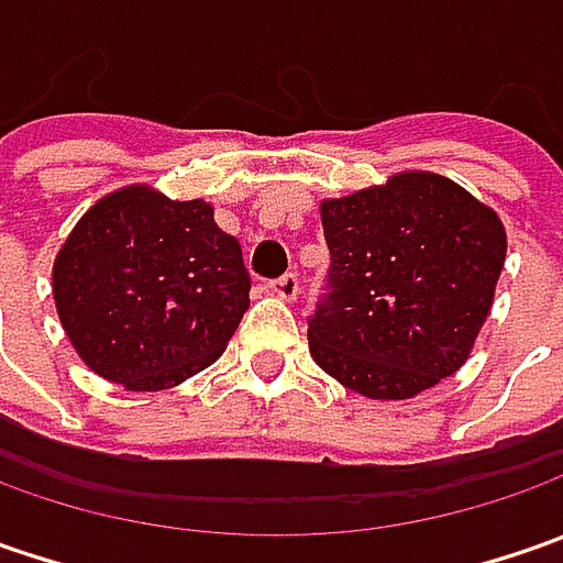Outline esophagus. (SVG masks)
Listing matches in <instances>:
<instances>
[{"instance_id":"34e87169","label":"esophagus","mask_w":563,"mask_h":563,"mask_svg":"<svg viewBox=\"0 0 563 563\" xmlns=\"http://www.w3.org/2000/svg\"><path fill=\"white\" fill-rule=\"evenodd\" d=\"M269 288L272 294H278L282 300H297V294H300V282H297V275H294V272H285L278 282H272Z\"/></svg>"}]
</instances>
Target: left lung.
<instances>
[{"label": "left lung", "instance_id": "1", "mask_svg": "<svg viewBox=\"0 0 563 563\" xmlns=\"http://www.w3.org/2000/svg\"><path fill=\"white\" fill-rule=\"evenodd\" d=\"M332 253L310 354L344 388L404 400L454 376L486 322L508 238L495 209L432 172L319 206Z\"/></svg>", "mask_w": 563, "mask_h": 563}]
</instances>
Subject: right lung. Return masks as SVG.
Wrapping results in <instances>:
<instances>
[{"label":"right lung","instance_id":"obj_1","mask_svg":"<svg viewBox=\"0 0 563 563\" xmlns=\"http://www.w3.org/2000/svg\"><path fill=\"white\" fill-rule=\"evenodd\" d=\"M53 297L97 376L163 391L225 351L250 307V275L212 206L131 185L80 216L55 256Z\"/></svg>","mask_w":563,"mask_h":563}]
</instances>
